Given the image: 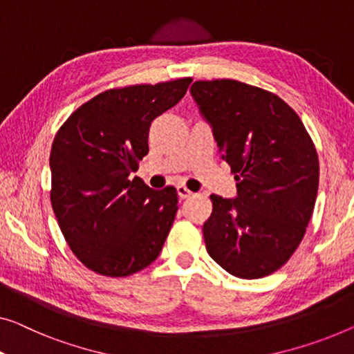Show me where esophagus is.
Listing matches in <instances>:
<instances>
[{
    "instance_id": "34e87169",
    "label": "esophagus",
    "mask_w": 354,
    "mask_h": 354,
    "mask_svg": "<svg viewBox=\"0 0 354 354\" xmlns=\"http://www.w3.org/2000/svg\"><path fill=\"white\" fill-rule=\"evenodd\" d=\"M176 191H178V195H179V198H181V200L189 198V197H191V195H192V192L189 191V189H187L186 186H178Z\"/></svg>"
}]
</instances>
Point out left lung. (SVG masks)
Returning a JSON list of instances; mask_svg holds the SVG:
<instances>
[{
	"mask_svg": "<svg viewBox=\"0 0 354 354\" xmlns=\"http://www.w3.org/2000/svg\"><path fill=\"white\" fill-rule=\"evenodd\" d=\"M191 93L236 181V198L209 195L208 254L234 277L270 275L294 254L312 218L319 183L312 136L286 102L261 87L214 79L195 81Z\"/></svg>",
	"mask_w": 354,
	"mask_h": 354,
	"instance_id": "left-lung-1",
	"label": "left lung"
}]
</instances>
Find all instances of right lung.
I'll list each match as a JSON object with an SVG mask.
<instances>
[{"label":"right lung","mask_w":354,"mask_h":354,"mask_svg":"<svg viewBox=\"0 0 354 354\" xmlns=\"http://www.w3.org/2000/svg\"><path fill=\"white\" fill-rule=\"evenodd\" d=\"M192 77L109 88L79 106L50 151V203L68 246L98 275L129 277L157 259L178 211L175 187L154 191L131 171L149 152L152 120Z\"/></svg>","instance_id":"add662e5"}]
</instances>
